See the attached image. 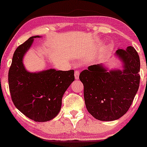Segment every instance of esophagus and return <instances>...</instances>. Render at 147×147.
<instances>
[{
	"instance_id": "esophagus-1",
	"label": "esophagus",
	"mask_w": 147,
	"mask_h": 147,
	"mask_svg": "<svg viewBox=\"0 0 147 147\" xmlns=\"http://www.w3.org/2000/svg\"><path fill=\"white\" fill-rule=\"evenodd\" d=\"M79 76H80V71H76L75 74H74V76H75V78L76 80H78V78H79Z\"/></svg>"
}]
</instances>
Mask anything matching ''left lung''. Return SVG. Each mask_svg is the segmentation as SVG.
<instances>
[{
  "instance_id": "left-lung-1",
  "label": "left lung",
  "mask_w": 147,
  "mask_h": 147,
  "mask_svg": "<svg viewBox=\"0 0 147 147\" xmlns=\"http://www.w3.org/2000/svg\"><path fill=\"white\" fill-rule=\"evenodd\" d=\"M115 55L123 63L122 70L108 71L101 63L90 65L80 74L86 108L102 121H112L125 114L139 88L140 59L135 49H118Z\"/></svg>"
}]
</instances>
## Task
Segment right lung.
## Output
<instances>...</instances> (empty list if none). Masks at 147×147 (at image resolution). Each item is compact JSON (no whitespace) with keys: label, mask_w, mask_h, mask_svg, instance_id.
<instances>
[{"label":"right lung","mask_w":147,"mask_h":147,"mask_svg":"<svg viewBox=\"0 0 147 147\" xmlns=\"http://www.w3.org/2000/svg\"><path fill=\"white\" fill-rule=\"evenodd\" d=\"M33 36L15 50L9 71V86L14 105L35 122H47L59 113L62 98L74 81V71L54 69L31 73L23 65V57L31 47Z\"/></svg>","instance_id":"right-lung-1"}]
</instances>
